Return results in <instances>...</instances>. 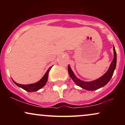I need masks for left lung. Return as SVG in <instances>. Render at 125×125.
<instances>
[{
    "mask_svg": "<svg viewBox=\"0 0 125 125\" xmlns=\"http://www.w3.org/2000/svg\"><path fill=\"white\" fill-rule=\"evenodd\" d=\"M113 51H114V58H113V61L112 62L111 64H110L109 68L107 72L101 77L94 81L89 82L82 81L77 79L75 76L73 72L72 71L71 67L69 66V65H68V72L72 79L74 82V83L77 86L87 90H94L104 86L109 82L112 76H113V72H114L115 69L116 68V52L114 46H113Z\"/></svg>",
    "mask_w": 125,
    "mask_h": 125,
    "instance_id": "obj_1",
    "label": "left lung"
}]
</instances>
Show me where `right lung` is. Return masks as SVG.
<instances>
[{"label":"right lung","mask_w":125,"mask_h":125,"mask_svg":"<svg viewBox=\"0 0 125 125\" xmlns=\"http://www.w3.org/2000/svg\"><path fill=\"white\" fill-rule=\"evenodd\" d=\"M51 67H50L49 68V69L47 71L46 73L44 74L43 77L38 82L35 83L33 84H21L17 83L16 82H15V81H13V82L16 84L18 86L21 87V88L23 89L24 90H25L26 91L29 92H35L37 91V90H39L40 89H41L42 87H43L45 85V84L46 83L47 81H48V74L50 70H51Z\"/></svg>","instance_id":"right-lung-1"}]
</instances>
